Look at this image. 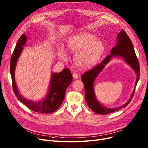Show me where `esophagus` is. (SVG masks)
Masks as SVG:
<instances>
[{
  "instance_id": "1",
  "label": "esophagus",
  "mask_w": 148,
  "mask_h": 148,
  "mask_svg": "<svg viewBox=\"0 0 148 148\" xmlns=\"http://www.w3.org/2000/svg\"><path fill=\"white\" fill-rule=\"evenodd\" d=\"M73 78L74 79H79V75L75 73H74L73 74Z\"/></svg>"
}]
</instances>
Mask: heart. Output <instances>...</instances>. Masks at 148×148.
Here are the masks:
<instances>
[{"label": "heart", "mask_w": 148, "mask_h": 148, "mask_svg": "<svg viewBox=\"0 0 148 148\" xmlns=\"http://www.w3.org/2000/svg\"><path fill=\"white\" fill-rule=\"evenodd\" d=\"M67 49L69 52L75 53L74 62L77 66L88 68L98 62L104 51V46L92 34L80 33L68 41ZM58 55L62 60L66 59V54L64 50H59Z\"/></svg>", "instance_id": "heart-1"}]
</instances>
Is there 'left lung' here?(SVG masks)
Returning <instances> with one entry per match:
<instances>
[{"label": "left lung", "mask_w": 148, "mask_h": 148, "mask_svg": "<svg viewBox=\"0 0 148 148\" xmlns=\"http://www.w3.org/2000/svg\"><path fill=\"white\" fill-rule=\"evenodd\" d=\"M117 40V45L111 50L110 54L108 55L103 60H102L101 63L96 65L95 67L92 68L89 71L84 73L81 76V79L83 83L85 90V99H86L88 107L93 112H94L97 114H107L108 113L117 111L121 108L126 107L130 103L134 95L135 89L132 93L130 99L126 104H125V105L114 108H108L103 107L101 105H100L96 99L94 92L93 83H94L97 76L102 71L105 65L110 61L112 56H114L122 57L125 59L127 63H128L133 68L137 75L135 86L137 85L139 79V62L138 58L136 56L133 45L132 44L131 41L129 36L127 35L125 31L122 30L118 34Z\"/></svg>", "instance_id": "left-lung-1"}]
</instances>
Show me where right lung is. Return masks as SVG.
I'll return each instance as SVG.
<instances>
[{"instance_id":"obj_1","label":"right lung","mask_w":148,"mask_h":148,"mask_svg":"<svg viewBox=\"0 0 148 148\" xmlns=\"http://www.w3.org/2000/svg\"><path fill=\"white\" fill-rule=\"evenodd\" d=\"M26 35L23 34L18 39L11 58L10 73L14 92L20 101L32 111L42 113H53L58 109L63 102L66 88L73 80L71 73L69 69L64 68L59 73L53 74L49 94L41 101H31L22 97L15 84L14 72L17 59L23 50V46L26 43Z\"/></svg>"}]
</instances>
